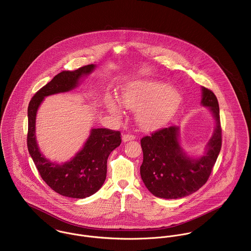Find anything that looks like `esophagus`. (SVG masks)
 Here are the masks:
<instances>
[{
    "label": "esophagus",
    "instance_id": "esophagus-1",
    "mask_svg": "<svg viewBox=\"0 0 251 251\" xmlns=\"http://www.w3.org/2000/svg\"><path fill=\"white\" fill-rule=\"evenodd\" d=\"M136 139V137L134 136V135H130V134H124L123 136H122V140L124 141V142H127V141H129V140H133V139Z\"/></svg>",
    "mask_w": 251,
    "mask_h": 251
}]
</instances>
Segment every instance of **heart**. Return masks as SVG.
Returning a JSON list of instances; mask_svg holds the SVG:
<instances>
[{
    "mask_svg": "<svg viewBox=\"0 0 251 251\" xmlns=\"http://www.w3.org/2000/svg\"><path fill=\"white\" fill-rule=\"evenodd\" d=\"M182 102L180 92L167 84L155 81H137L128 84L121 95L120 103L126 109L137 111L136 119L144 129H153L167 123ZM107 109L120 117L119 104L109 99Z\"/></svg>",
    "mask_w": 251,
    "mask_h": 251,
    "instance_id": "heart-1",
    "label": "heart"
}]
</instances>
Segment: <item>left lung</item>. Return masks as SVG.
<instances>
[{
	"label": "left lung",
	"mask_w": 251,
	"mask_h": 251,
	"mask_svg": "<svg viewBox=\"0 0 251 251\" xmlns=\"http://www.w3.org/2000/svg\"><path fill=\"white\" fill-rule=\"evenodd\" d=\"M201 104L210 109L216 121L202 157L195 159L184 152L176 126L158 130L140 140L143 152L140 176L152 195L177 199L194 194L208 181L222 148V127L219 102L212 90L202 87Z\"/></svg>",
	"instance_id": "obj_1"
}]
</instances>
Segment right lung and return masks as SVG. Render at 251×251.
<instances>
[{
    "label": "right lung",
    "instance_id": "1",
    "mask_svg": "<svg viewBox=\"0 0 251 251\" xmlns=\"http://www.w3.org/2000/svg\"><path fill=\"white\" fill-rule=\"evenodd\" d=\"M94 68V64H88L74 71L58 73L33 95L28 104V153L43 181L57 194L71 198L88 197L103 186L107 176V160L112 150L120 145L121 134L106 128L92 129L82 150L71 161L59 165L40 153L35 139V117L46 96L72 90L80 79Z\"/></svg>",
    "mask_w": 251,
    "mask_h": 251
}]
</instances>
